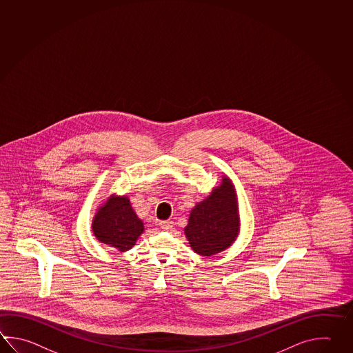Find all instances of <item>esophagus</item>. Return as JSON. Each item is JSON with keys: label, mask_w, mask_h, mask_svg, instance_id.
Here are the masks:
<instances>
[{"label": "esophagus", "mask_w": 353, "mask_h": 353, "mask_svg": "<svg viewBox=\"0 0 353 353\" xmlns=\"http://www.w3.org/2000/svg\"><path fill=\"white\" fill-rule=\"evenodd\" d=\"M159 228L162 230H170L172 228V221L170 220H165V221H159Z\"/></svg>", "instance_id": "obj_1"}]
</instances>
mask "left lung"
Listing matches in <instances>:
<instances>
[{"mask_svg": "<svg viewBox=\"0 0 353 353\" xmlns=\"http://www.w3.org/2000/svg\"><path fill=\"white\" fill-rule=\"evenodd\" d=\"M183 231L191 249L202 256L209 258L234 244L240 232L238 196L226 174L220 186L194 205Z\"/></svg>", "mask_w": 353, "mask_h": 353, "instance_id": "left-lung-1", "label": "left lung"}]
</instances>
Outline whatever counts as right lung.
I'll return each mask as SVG.
<instances>
[{"mask_svg": "<svg viewBox=\"0 0 353 353\" xmlns=\"http://www.w3.org/2000/svg\"><path fill=\"white\" fill-rule=\"evenodd\" d=\"M92 230L99 243L124 252L136 245L143 234L144 223L132 208L128 196L110 194L97 210Z\"/></svg>", "mask_w": 353, "mask_h": 353, "instance_id": "obj_1", "label": "right lung"}]
</instances>
